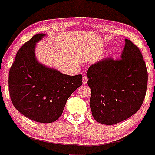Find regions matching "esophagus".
<instances>
[{
  "label": "esophagus",
  "instance_id": "esophagus-1",
  "mask_svg": "<svg viewBox=\"0 0 155 155\" xmlns=\"http://www.w3.org/2000/svg\"><path fill=\"white\" fill-rule=\"evenodd\" d=\"M87 80H88V79H87V76H83V77H82V83H83V84H87Z\"/></svg>",
  "mask_w": 155,
  "mask_h": 155
}]
</instances>
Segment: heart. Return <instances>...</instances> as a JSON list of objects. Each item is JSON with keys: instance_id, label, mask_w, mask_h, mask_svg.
Wrapping results in <instances>:
<instances>
[{"instance_id": "1", "label": "heart", "mask_w": 155, "mask_h": 155, "mask_svg": "<svg viewBox=\"0 0 155 155\" xmlns=\"http://www.w3.org/2000/svg\"><path fill=\"white\" fill-rule=\"evenodd\" d=\"M112 49H110L109 50V52H112Z\"/></svg>"}]
</instances>
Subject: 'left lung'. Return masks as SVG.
<instances>
[{
  "instance_id": "8db88e82",
  "label": "left lung",
  "mask_w": 155,
  "mask_h": 155,
  "mask_svg": "<svg viewBox=\"0 0 155 155\" xmlns=\"http://www.w3.org/2000/svg\"><path fill=\"white\" fill-rule=\"evenodd\" d=\"M91 90L90 107L94 118L112 125L127 119L141 107L148 84V72L142 53L125 39L121 59H103L87 72Z\"/></svg>"
}]
</instances>
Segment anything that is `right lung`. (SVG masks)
I'll return each instance as SVG.
<instances>
[{
	"instance_id": "add662e5",
	"label": "right lung",
	"mask_w": 155,
	"mask_h": 155,
	"mask_svg": "<svg viewBox=\"0 0 155 155\" xmlns=\"http://www.w3.org/2000/svg\"><path fill=\"white\" fill-rule=\"evenodd\" d=\"M37 34L17 52L9 73V91L15 109L29 119L51 123L58 119L67 101L82 85V75L68 76L40 64L35 55Z\"/></svg>"
}]
</instances>
